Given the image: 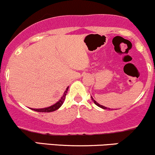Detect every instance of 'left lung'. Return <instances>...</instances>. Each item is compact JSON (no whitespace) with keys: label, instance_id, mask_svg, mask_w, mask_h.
I'll return each instance as SVG.
<instances>
[{"label":"left lung","instance_id":"left-lung-1","mask_svg":"<svg viewBox=\"0 0 155 155\" xmlns=\"http://www.w3.org/2000/svg\"><path fill=\"white\" fill-rule=\"evenodd\" d=\"M91 98H92V100H93V102L95 103V104L97 105V106H98V107H101V108H102V109H104V110H112V109H110V108H109V107H106L103 106V105H101V104H98V102H97V101H95V100H94V98H93V97H91Z\"/></svg>","mask_w":155,"mask_h":155}]
</instances>
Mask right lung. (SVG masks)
Here are the masks:
<instances>
[{"instance_id": "add662e5", "label": "right lung", "mask_w": 155, "mask_h": 155, "mask_svg": "<svg viewBox=\"0 0 155 155\" xmlns=\"http://www.w3.org/2000/svg\"><path fill=\"white\" fill-rule=\"evenodd\" d=\"M69 87H68L66 88L65 91H64L63 96L60 98V99L57 101V103H55L54 104L51 105L50 107H45V108H41V109H33V108H31L32 110H35V111L37 112H40V113H50V112H53V111H55V110H58V109L63 104L64 99H65V97H66V94L68 93V90Z\"/></svg>"}]
</instances>
